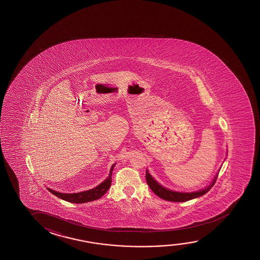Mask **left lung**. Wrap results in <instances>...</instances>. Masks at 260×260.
<instances>
[{
    "label": "left lung",
    "mask_w": 260,
    "mask_h": 260,
    "mask_svg": "<svg viewBox=\"0 0 260 260\" xmlns=\"http://www.w3.org/2000/svg\"><path fill=\"white\" fill-rule=\"evenodd\" d=\"M227 155V153H226ZM220 170L218 171L217 173L214 176V178L212 179V181L210 183L208 186L202 188V189L197 190V191H193V192H180V191H174V190L169 189L162 185H160L155 178H153L150 173L148 170H146V174H145V178H146V181H147L148 186H150L153 193L157 194L159 198H162L164 200L171 202H186L191 199H194V198H199L204 194H206L209 191L212 186L214 185V183L216 181L217 178L218 173H219Z\"/></svg>",
    "instance_id": "obj_1"
}]
</instances>
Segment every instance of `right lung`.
<instances>
[{
	"label": "right lung",
	"mask_w": 260,
	"mask_h": 260,
	"mask_svg": "<svg viewBox=\"0 0 260 260\" xmlns=\"http://www.w3.org/2000/svg\"><path fill=\"white\" fill-rule=\"evenodd\" d=\"M115 166H116V163H114L111 166L109 177L103 180L100 185H98L97 186H95L94 188H91V189L86 190V191H82V192H78V193H61L58 191L51 189L49 187H47V189L50 193L54 194L55 197L61 198L64 201L70 202V203H74V204H84L87 202L97 200V199H100L102 196H104L105 193L110 187L111 180H112L111 176H112V171Z\"/></svg>",
	"instance_id": "obj_1"
}]
</instances>
